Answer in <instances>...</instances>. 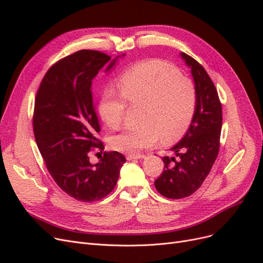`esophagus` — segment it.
<instances>
[{"instance_id": "obj_1", "label": "esophagus", "mask_w": 263, "mask_h": 263, "mask_svg": "<svg viewBox=\"0 0 263 263\" xmlns=\"http://www.w3.org/2000/svg\"><path fill=\"white\" fill-rule=\"evenodd\" d=\"M144 155H127L126 159L127 160H138V159H144Z\"/></svg>"}]
</instances>
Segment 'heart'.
I'll list each match as a JSON object with an SVG mask.
<instances>
[{
    "label": "heart",
    "mask_w": 263,
    "mask_h": 263,
    "mask_svg": "<svg viewBox=\"0 0 263 263\" xmlns=\"http://www.w3.org/2000/svg\"><path fill=\"white\" fill-rule=\"evenodd\" d=\"M119 92L106 89L99 102L102 121L109 128L121 125L126 109L139 106L137 127H126L109 137L113 149L136 154L179 139L192 121L196 105L195 86L168 63L149 60L133 66L118 80Z\"/></svg>",
    "instance_id": "b5f03b06"
}]
</instances>
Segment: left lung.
Segmentation results:
<instances>
[{"instance_id": "left-lung-1", "label": "left lung", "mask_w": 263, "mask_h": 263, "mask_svg": "<svg viewBox=\"0 0 263 263\" xmlns=\"http://www.w3.org/2000/svg\"><path fill=\"white\" fill-rule=\"evenodd\" d=\"M181 59L191 69L196 91V105L184 136L170 148L173 157H163L164 170L155 181L161 195L183 198L193 194L209 176L219 150L221 105L205 69L186 53Z\"/></svg>"}]
</instances>
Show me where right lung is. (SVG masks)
<instances>
[{
    "label": "right lung",
    "instance_id": "obj_1",
    "mask_svg": "<svg viewBox=\"0 0 263 263\" xmlns=\"http://www.w3.org/2000/svg\"><path fill=\"white\" fill-rule=\"evenodd\" d=\"M95 50H80L63 58L45 74L35 100L36 144L58 186L81 202H94L114 190L125 157L104 151L91 163V148L104 150L97 138L100 125L91 85L102 68L108 73L119 58Z\"/></svg>",
    "mask_w": 263,
    "mask_h": 263
}]
</instances>
